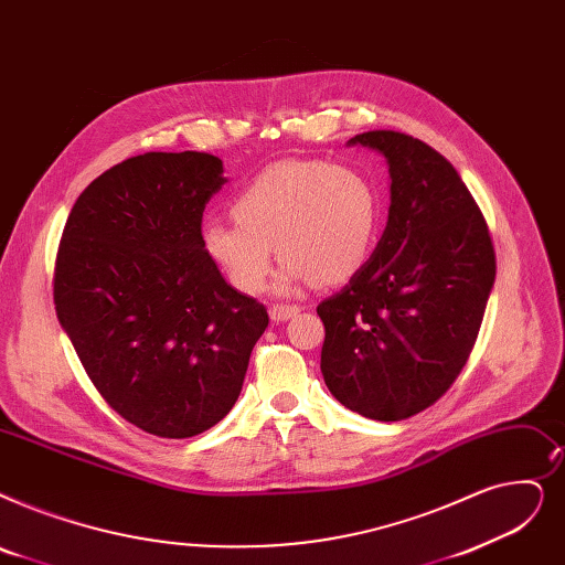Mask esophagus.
I'll return each instance as SVG.
<instances>
[{
	"label": "esophagus",
	"mask_w": 565,
	"mask_h": 565,
	"mask_svg": "<svg viewBox=\"0 0 565 565\" xmlns=\"http://www.w3.org/2000/svg\"><path fill=\"white\" fill-rule=\"evenodd\" d=\"M302 309L300 307H292V305H273L269 307V318H273L275 323H284L288 318L298 316Z\"/></svg>",
	"instance_id": "esophagus-1"
}]
</instances>
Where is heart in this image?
<instances>
[{
    "instance_id": "b5f03b06",
    "label": "heart",
    "mask_w": 565,
    "mask_h": 565,
    "mask_svg": "<svg viewBox=\"0 0 565 565\" xmlns=\"http://www.w3.org/2000/svg\"><path fill=\"white\" fill-rule=\"evenodd\" d=\"M231 214L235 224L203 226V249L235 290L256 296L273 273V249L284 260L279 292L351 279L374 249L381 203L358 168L281 161L235 195Z\"/></svg>"
}]
</instances>
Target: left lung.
Wrapping results in <instances>:
<instances>
[{
    "label": "left lung",
    "mask_w": 565,
    "mask_h": 565,
    "mask_svg": "<svg viewBox=\"0 0 565 565\" xmlns=\"http://www.w3.org/2000/svg\"><path fill=\"white\" fill-rule=\"evenodd\" d=\"M385 157L387 224L351 281L318 305L321 372L347 408L397 423L431 406L471 355L497 277L484 216L452 163L399 131L349 140Z\"/></svg>",
    "instance_id": "1"
}]
</instances>
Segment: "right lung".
<instances>
[{"instance_id":"add662e5","label":"right lung","mask_w":565,"mask_h":565,"mask_svg":"<svg viewBox=\"0 0 565 565\" xmlns=\"http://www.w3.org/2000/svg\"><path fill=\"white\" fill-rule=\"evenodd\" d=\"M228 180L218 157L147 152L73 205L55 265L57 318L121 418L189 438L235 406L267 309L203 249V212Z\"/></svg>"}]
</instances>
